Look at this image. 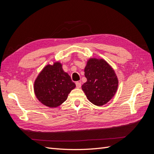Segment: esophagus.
I'll list each match as a JSON object with an SVG mask.
<instances>
[{
  "label": "esophagus",
  "mask_w": 154,
  "mask_h": 154,
  "mask_svg": "<svg viewBox=\"0 0 154 154\" xmlns=\"http://www.w3.org/2000/svg\"><path fill=\"white\" fill-rule=\"evenodd\" d=\"M76 85L77 88H80L82 86V82H76Z\"/></svg>",
  "instance_id": "34e87169"
}]
</instances>
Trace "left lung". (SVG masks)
<instances>
[{"instance_id":"left-lung-1","label":"left lung","mask_w":154,"mask_h":154,"mask_svg":"<svg viewBox=\"0 0 154 154\" xmlns=\"http://www.w3.org/2000/svg\"><path fill=\"white\" fill-rule=\"evenodd\" d=\"M87 82L82 86L87 99L96 106H103L117 92L118 79L114 70L105 60L89 58L84 69Z\"/></svg>"}]
</instances>
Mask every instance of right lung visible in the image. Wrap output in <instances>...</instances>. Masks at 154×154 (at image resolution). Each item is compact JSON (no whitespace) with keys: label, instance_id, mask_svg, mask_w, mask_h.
Returning <instances> with one entry per match:
<instances>
[{"label":"right lung","instance_id":"add662e5","mask_svg":"<svg viewBox=\"0 0 154 154\" xmlns=\"http://www.w3.org/2000/svg\"><path fill=\"white\" fill-rule=\"evenodd\" d=\"M76 87L62 64L56 62L48 64L38 74L34 83V92L40 103L50 108L62 105L71 91Z\"/></svg>","mask_w":154,"mask_h":154}]
</instances>
